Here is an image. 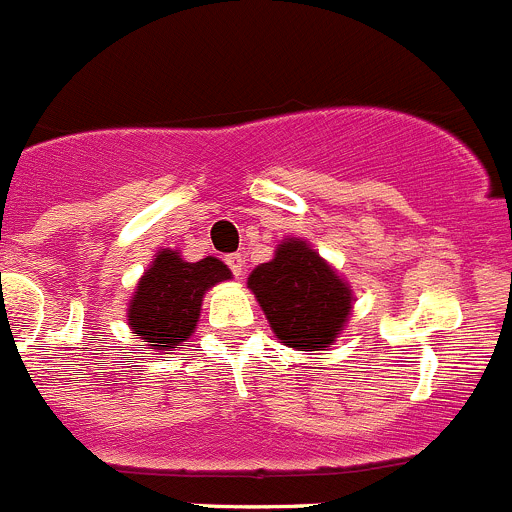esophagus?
I'll list each match as a JSON object with an SVG mask.
<instances>
[{"instance_id":"34e87169","label":"esophagus","mask_w":512,"mask_h":512,"mask_svg":"<svg viewBox=\"0 0 512 512\" xmlns=\"http://www.w3.org/2000/svg\"><path fill=\"white\" fill-rule=\"evenodd\" d=\"M226 263H229V268L234 271V276H244V271H246V256L244 254H229L226 256Z\"/></svg>"}]
</instances>
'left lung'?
Returning <instances> with one entry per match:
<instances>
[{
	"label": "left lung",
	"instance_id": "8db88e82",
	"mask_svg": "<svg viewBox=\"0 0 512 512\" xmlns=\"http://www.w3.org/2000/svg\"><path fill=\"white\" fill-rule=\"evenodd\" d=\"M249 288L278 341L296 351H328L353 311V288L306 239L288 236L258 263Z\"/></svg>",
	"mask_w": 512,
	"mask_h": 512
}]
</instances>
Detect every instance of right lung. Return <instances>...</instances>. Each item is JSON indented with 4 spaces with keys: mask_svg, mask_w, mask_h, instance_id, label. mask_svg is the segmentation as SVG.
I'll list each match as a JSON object with an SVG mask.
<instances>
[{
    "mask_svg": "<svg viewBox=\"0 0 512 512\" xmlns=\"http://www.w3.org/2000/svg\"><path fill=\"white\" fill-rule=\"evenodd\" d=\"M231 278V268L216 256L191 263L176 249H159L131 293L126 323L159 356L176 351L194 336L206 291Z\"/></svg>",
    "mask_w": 512,
    "mask_h": 512,
    "instance_id": "right-lung-1",
    "label": "right lung"
}]
</instances>
